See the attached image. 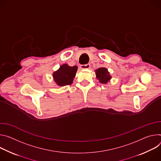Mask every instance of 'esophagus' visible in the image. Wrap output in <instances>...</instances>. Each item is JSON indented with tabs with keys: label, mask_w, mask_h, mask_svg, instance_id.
<instances>
[{
	"label": "esophagus",
	"mask_w": 161,
	"mask_h": 161,
	"mask_svg": "<svg viewBox=\"0 0 161 161\" xmlns=\"http://www.w3.org/2000/svg\"><path fill=\"white\" fill-rule=\"evenodd\" d=\"M91 67L90 64H82L80 65V68L82 69H90Z\"/></svg>",
	"instance_id": "34e87169"
}]
</instances>
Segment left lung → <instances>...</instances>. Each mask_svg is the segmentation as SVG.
I'll list each match as a JSON object with an SVG mask.
<instances>
[{"instance_id": "1", "label": "left lung", "mask_w": 161, "mask_h": 161, "mask_svg": "<svg viewBox=\"0 0 161 161\" xmlns=\"http://www.w3.org/2000/svg\"><path fill=\"white\" fill-rule=\"evenodd\" d=\"M97 79L102 84H107L111 79V76L109 74L108 69L102 67L95 70Z\"/></svg>"}]
</instances>
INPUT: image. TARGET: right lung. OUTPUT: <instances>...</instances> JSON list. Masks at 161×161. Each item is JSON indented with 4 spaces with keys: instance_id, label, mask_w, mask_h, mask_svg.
Here are the masks:
<instances>
[{
    "instance_id": "1",
    "label": "right lung",
    "mask_w": 161,
    "mask_h": 161,
    "mask_svg": "<svg viewBox=\"0 0 161 161\" xmlns=\"http://www.w3.org/2000/svg\"><path fill=\"white\" fill-rule=\"evenodd\" d=\"M77 69V66H69L67 64H64L53 73V78L59 86L70 85L73 82Z\"/></svg>"
}]
</instances>
